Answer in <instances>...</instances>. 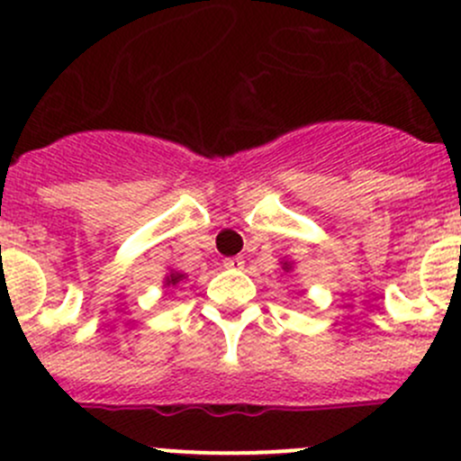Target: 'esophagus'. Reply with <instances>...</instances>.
<instances>
[{"label": "esophagus", "instance_id": "1", "mask_svg": "<svg viewBox=\"0 0 461 461\" xmlns=\"http://www.w3.org/2000/svg\"><path fill=\"white\" fill-rule=\"evenodd\" d=\"M222 267H225V269H243V267H245L243 256H234V258H225V260H222Z\"/></svg>", "mask_w": 461, "mask_h": 461}]
</instances>
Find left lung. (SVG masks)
Listing matches in <instances>:
<instances>
[{
    "mask_svg": "<svg viewBox=\"0 0 461 461\" xmlns=\"http://www.w3.org/2000/svg\"><path fill=\"white\" fill-rule=\"evenodd\" d=\"M285 269H289V265H287V263H285Z\"/></svg>",
    "mask_w": 461,
    "mask_h": 461,
    "instance_id": "8db88e82",
    "label": "left lung"
}]
</instances>
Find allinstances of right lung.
<instances>
[{
    "label": "right lung",
    "instance_id": "right-lung-1",
    "mask_svg": "<svg viewBox=\"0 0 461 461\" xmlns=\"http://www.w3.org/2000/svg\"><path fill=\"white\" fill-rule=\"evenodd\" d=\"M183 278H185V276H183V274H169L167 278H166V285H167V287H169V285H172V287H174V285L181 283Z\"/></svg>",
    "mask_w": 461,
    "mask_h": 461
}]
</instances>
